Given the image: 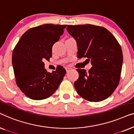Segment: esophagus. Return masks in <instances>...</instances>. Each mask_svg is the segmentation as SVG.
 <instances>
[{"label": "esophagus", "instance_id": "1", "mask_svg": "<svg viewBox=\"0 0 134 134\" xmlns=\"http://www.w3.org/2000/svg\"><path fill=\"white\" fill-rule=\"evenodd\" d=\"M65 69H66V72H69V71H70V70H71V69H72V68H71L66 67V68H65Z\"/></svg>", "mask_w": 134, "mask_h": 134}]
</instances>
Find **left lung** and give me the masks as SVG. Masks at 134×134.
I'll return each instance as SVG.
<instances>
[{
    "label": "left lung",
    "mask_w": 134,
    "mask_h": 134,
    "mask_svg": "<svg viewBox=\"0 0 134 134\" xmlns=\"http://www.w3.org/2000/svg\"><path fill=\"white\" fill-rule=\"evenodd\" d=\"M67 31L76 40L77 57L87 58L92 67L77 69L75 89L82 98L99 102L110 96L118 86L122 65L120 44L107 29L91 24L68 25Z\"/></svg>",
    "instance_id": "obj_1"
}]
</instances>
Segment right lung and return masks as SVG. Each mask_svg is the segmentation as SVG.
Returning <instances> with one entry per match:
<instances>
[{"label":"right lung","mask_w":134,"mask_h":134,"mask_svg":"<svg viewBox=\"0 0 134 134\" xmlns=\"http://www.w3.org/2000/svg\"><path fill=\"white\" fill-rule=\"evenodd\" d=\"M67 25L44 24L25 32L14 47L12 55L16 84L28 98L46 99L54 94L63 80V66L48 72L43 60L52 57L53 45L60 39Z\"/></svg>","instance_id":"1"}]
</instances>
